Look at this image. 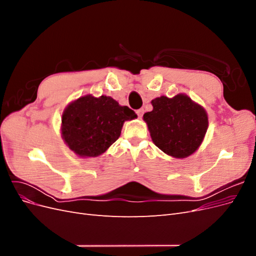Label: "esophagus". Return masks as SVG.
I'll return each mask as SVG.
<instances>
[{"label": "esophagus", "instance_id": "34e87169", "mask_svg": "<svg viewBox=\"0 0 256 256\" xmlns=\"http://www.w3.org/2000/svg\"><path fill=\"white\" fill-rule=\"evenodd\" d=\"M143 112H144V110H143V109H138V110H136V114H138V118H142Z\"/></svg>", "mask_w": 256, "mask_h": 256}]
</instances>
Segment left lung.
<instances>
[{"instance_id": "left-lung-1", "label": "left lung", "mask_w": 256, "mask_h": 256, "mask_svg": "<svg viewBox=\"0 0 256 256\" xmlns=\"http://www.w3.org/2000/svg\"><path fill=\"white\" fill-rule=\"evenodd\" d=\"M152 110L143 115L152 140L174 158H187L202 144L208 128L204 108L186 94L152 100Z\"/></svg>"}]
</instances>
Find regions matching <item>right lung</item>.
Returning a JSON list of instances; mask_svg holds the SVG:
<instances>
[{"label":"right lung","instance_id":"add662e5","mask_svg":"<svg viewBox=\"0 0 256 256\" xmlns=\"http://www.w3.org/2000/svg\"><path fill=\"white\" fill-rule=\"evenodd\" d=\"M136 114L110 96L88 94L74 100L62 114L60 134L76 156L97 157L118 140L124 122Z\"/></svg>","mask_w":256,"mask_h":256}]
</instances>
